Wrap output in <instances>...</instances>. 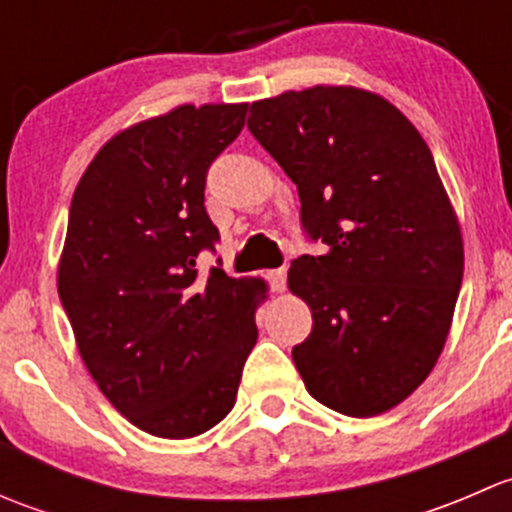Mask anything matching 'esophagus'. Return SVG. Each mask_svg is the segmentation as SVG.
<instances>
[{"mask_svg":"<svg viewBox=\"0 0 512 512\" xmlns=\"http://www.w3.org/2000/svg\"><path fill=\"white\" fill-rule=\"evenodd\" d=\"M267 280H270L272 292H285L287 287V267H277V270L267 272Z\"/></svg>","mask_w":512,"mask_h":512,"instance_id":"obj_1","label":"esophagus"}]
</instances>
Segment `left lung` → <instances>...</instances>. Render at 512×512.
Here are the masks:
<instances>
[{
    "mask_svg": "<svg viewBox=\"0 0 512 512\" xmlns=\"http://www.w3.org/2000/svg\"><path fill=\"white\" fill-rule=\"evenodd\" d=\"M247 128L297 185L302 227L327 245L289 267L312 309L292 349L319 404L379 416L423 384L446 344L463 282V237L421 133L354 86L285 91Z\"/></svg>",
    "mask_w": 512,
    "mask_h": 512,
    "instance_id": "1",
    "label": "left lung"
}]
</instances>
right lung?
<instances>
[{"label": "right lung", "mask_w": 512, "mask_h": 512, "mask_svg": "<svg viewBox=\"0 0 512 512\" xmlns=\"http://www.w3.org/2000/svg\"><path fill=\"white\" fill-rule=\"evenodd\" d=\"M247 103L173 108L116 133L74 190L59 297L101 394L158 438H193L230 414L257 342L267 285L198 275L218 227L210 163L240 136Z\"/></svg>", "instance_id": "add662e5"}]
</instances>
